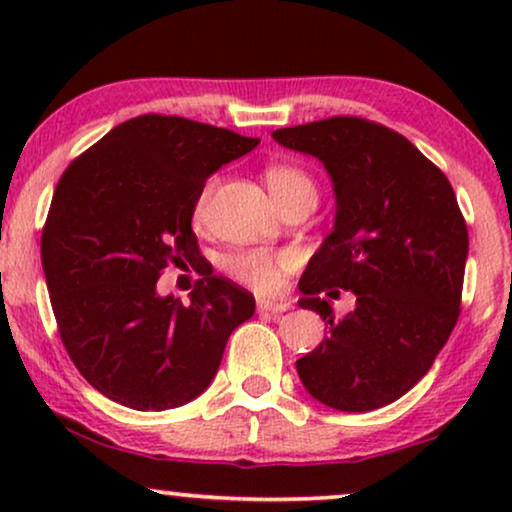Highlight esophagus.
Returning a JSON list of instances; mask_svg holds the SVG:
<instances>
[{
    "instance_id": "esophagus-1",
    "label": "esophagus",
    "mask_w": 512,
    "mask_h": 512,
    "mask_svg": "<svg viewBox=\"0 0 512 512\" xmlns=\"http://www.w3.org/2000/svg\"><path fill=\"white\" fill-rule=\"evenodd\" d=\"M291 310L289 303H272V300H258V312H270V314H282Z\"/></svg>"
}]
</instances>
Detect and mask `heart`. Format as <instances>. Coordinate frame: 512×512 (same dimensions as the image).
<instances>
[{
    "mask_svg": "<svg viewBox=\"0 0 512 512\" xmlns=\"http://www.w3.org/2000/svg\"><path fill=\"white\" fill-rule=\"evenodd\" d=\"M265 181L272 198L279 207H289L291 202L300 198H314L317 200V184L310 177V172L303 170L300 165L293 163H272L265 170ZM219 179L209 177L205 186L200 188L198 198L193 205V219L195 223H205L209 216V207H212V198ZM293 265L291 254L286 251H268V249H244L237 254L228 256L223 261V272L233 277L247 289L256 293H275L282 286L284 272Z\"/></svg>",
    "mask_w": 512,
    "mask_h": 512,
    "instance_id": "obj_1",
    "label": "heart"
}]
</instances>
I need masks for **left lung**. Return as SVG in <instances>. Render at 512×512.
<instances>
[{"label": "left lung", "instance_id": "obj_1", "mask_svg": "<svg viewBox=\"0 0 512 512\" xmlns=\"http://www.w3.org/2000/svg\"><path fill=\"white\" fill-rule=\"evenodd\" d=\"M317 156L335 184L333 233L307 263L298 305L328 324L296 361L305 389L342 412H368L410 391L457 326L468 228L440 167L401 132L331 116L272 132ZM345 288L357 307L335 320L320 293Z\"/></svg>", "mask_w": 512, "mask_h": 512}]
</instances>
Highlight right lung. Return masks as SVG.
<instances>
[{
  "mask_svg": "<svg viewBox=\"0 0 512 512\" xmlns=\"http://www.w3.org/2000/svg\"><path fill=\"white\" fill-rule=\"evenodd\" d=\"M261 139L142 114L76 156L55 186L41 265L58 333L88 384L132 410L179 408L207 389L256 300L205 275L191 303L158 296L167 265L200 261L191 228L207 177Z\"/></svg>",
  "mask_w": 512,
  "mask_h": 512,
  "instance_id": "right-lung-1",
  "label": "right lung"
}]
</instances>
